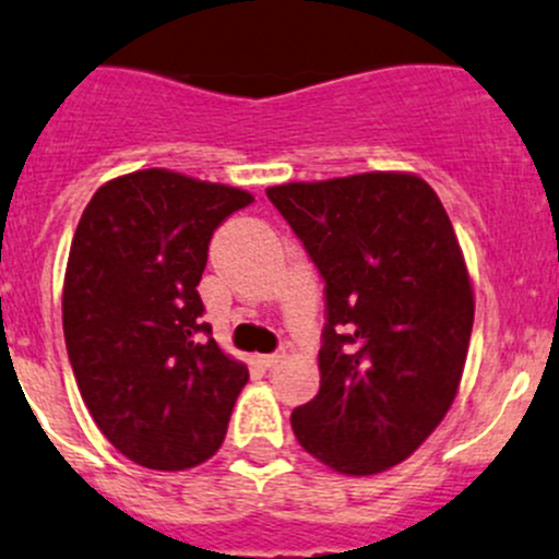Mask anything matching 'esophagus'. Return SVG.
<instances>
[{"instance_id": "1", "label": "esophagus", "mask_w": 559, "mask_h": 559, "mask_svg": "<svg viewBox=\"0 0 559 559\" xmlns=\"http://www.w3.org/2000/svg\"><path fill=\"white\" fill-rule=\"evenodd\" d=\"M258 362L263 365V368H274V365H280L282 359H285V352H274V354H258Z\"/></svg>"}]
</instances>
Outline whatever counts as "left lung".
Returning <instances> with one entry per match:
<instances>
[{"instance_id": "8db88e82", "label": "left lung", "mask_w": 559, "mask_h": 559, "mask_svg": "<svg viewBox=\"0 0 559 559\" xmlns=\"http://www.w3.org/2000/svg\"><path fill=\"white\" fill-rule=\"evenodd\" d=\"M325 280L320 392L290 416L341 474L397 466L440 426L469 352L474 293L440 197L413 173L266 189Z\"/></svg>"}]
</instances>
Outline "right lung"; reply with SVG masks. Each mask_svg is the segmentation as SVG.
I'll use <instances>...</instances> for the list:
<instances>
[{
	"label": "right lung",
	"mask_w": 559,
	"mask_h": 559,
	"mask_svg": "<svg viewBox=\"0 0 559 559\" xmlns=\"http://www.w3.org/2000/svg\"><path fill=\"white\" fill-rule=\"evenodd\" d=\"M253 194L148 167L104 183L71 239L63 335L106 440L146 469L181 472L221 448L248 368L202 322L213 231Z\"/></svg>",
	"instance_id": "right-lung-1"
}]
</instances>
